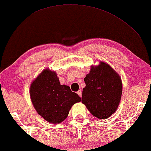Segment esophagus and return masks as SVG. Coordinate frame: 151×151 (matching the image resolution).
<instances>
[{
	"label": "esophagus",
	"instance_id": "1",
	"mask_svg": "<svg viewBox=\"0 0 151 151\" xmlns=\"http://www.w3.org/2000/svg\"><path fill=\"white\" fill-rule=\"evenodd\" d=\"M77 94H78V96H79L80 97H81V96H82V91L81 90H78V92H77Z\"/></svg>",
	"mask_w": 151,
	"mask_h": 151
}]
</instances>
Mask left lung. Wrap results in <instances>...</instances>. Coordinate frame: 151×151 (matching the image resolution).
<instances>
[{
  "label": "left lung",
  "instance_id": "left-lung-1",
  "mask_svg": "<svg viewBox=\"0 0 151 151\" xmlns=\"http://www.w3.org/2000/svg\"><path fill=\"white\" fill-rule=\"evenodd\" d=\"M84 81L82 103L97 118L110 117L117 109L122 96L120 76L109 64L101 61L99 65L91 66Z\"/></svg>",
  "mask_w": 151,
  "mask_h": 151
}]
</instances>
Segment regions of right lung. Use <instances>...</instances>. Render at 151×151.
<instances>
[{
  "mask_svg": "<svg viewBox=\"0 0 151 151\" xmlns=\"http://www.w3.org/2000/svg\"><path fill=\"white\" fill-rule=\"evenodd\" d=\"M30 97L37 114L50 123L65 120L72 106L81 97L69 86L61 85L55 71L45 69L32 82Z\"/></svg>",
  "mask_w": 151,
  "mask_h": 151,
  "instance_id": "obj_1",
  "label": "right lung"
}]
</instances>
